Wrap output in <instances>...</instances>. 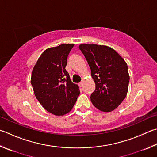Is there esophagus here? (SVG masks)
<instances>
[{
	"mask_svg": "<svg viewBox=\"0 0 157 157\" xmlns=\"http://www.w3.org/2000/svg\"><path fill=\"white\" fill-rule=\"evenodd\" d=\"M83 84H84V79H82V82H80V83H79V86H80V87H82V86H83Z\"/></svg>",
	"mask_w": 157,
	"mask_h": 157,
	"instance_id": "esophagus-1",
	"label": "esophagus"
}]
</instances>
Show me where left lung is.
<instances>
[{"instance_id": "1", "label": "left lung", "mask_w": 157, "mask_h": 157, "mask_svg": "<svg viewBox=\"0 0 157 157\" xmlns=\"http://www.w3.org/2000/svg\"><path fill=\"white\" fill-rule=\"evenodd\" d=\"M79 49L86 58L95 83L91 102L103 112L113 111L128 93L130 77L126 62L116 51L104 45L82 44Z\"/></svg>"}]
</instances>
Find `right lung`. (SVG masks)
<instances>
[{
	"instance_id": "1",
	"label": "right lung",
	"mask_w": 157,
	"mask_h": 157,
	"mask_svg": "<svg viewBox=\"0 0 157 157\" xmlns=\"http://www.w3.org/2000/svg\"><path fill=\"white\" fill-rule=\"evenodd\" d=\"M73 44L49 48L40 56L31 73L34 94L48 112L61 116L70 112L79 95V86L71 82L66 66Z\"/></svg>"
}]
</instances>
